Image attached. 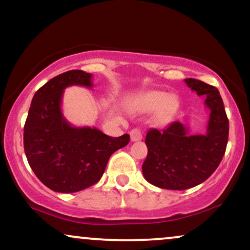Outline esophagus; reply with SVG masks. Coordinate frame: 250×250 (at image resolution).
<instances>
[{"label": "esophagus", "mask_w": 250, "mask_h": 250, "mask_svg": "<svg viewBox=\"0 0 250 250\" xmlns=\"http://www.w3.org/2000/svg\"><path fill=\"white\" fill-rule=\"evenodd\" d=\"M130 136L132 142H139V140L143 139V134L139 128H133V130L130 132Z\"/></svg>", "instance_id": "34e87169"}]
</instances>
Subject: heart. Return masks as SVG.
Wrapping results in <instances>:
<instances>
[{"mask_svg":"<svg viewBox=\"0 0 250 250\" xmlns=\"http://www.w3.org/2000/svg\"><path fill=\"white\" fill-rule=\"evenodd\" d=\"M128 107L137 113H152L157 111V122L159 124H166L177 111L178 101L175 97L164 91L151 90L131 98Z\"/></svg>","mask_w":250,"mask_h":250,"instance_id":"obj_1","label":"heart"}]
</instances>
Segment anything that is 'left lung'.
Instances as JSON below:
<instances>
[{"instance_id": "1", "label": "left lung", "mask_w": 250, "mask_h": 250, "mask_svg": "<svg viewBox=\"0 0 250 250\" xmlns=\"http://www.w3.org/2000/svg\"><path fill=\"white\" fill-rule=\"evenodd\" d=\"M185 83L198 96H205L209 119L204 134H192L180 122L147 132L143 174L159 188L184 190L204 183L218 168L228 143L229 123L219 90L194 78H186Z\"/></svg>"}]
</instances>
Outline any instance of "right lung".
I'll use <instances>...</instances> for the list:
<instances>
[{"label":"right lung","mask_w":250,"mask_h":250,"mask_svg":"<svg viewBox=\"0 0 250 250\" xmlns=\"http://www.w3.org/2000/svg\"><path fill=\"white\" fill-rule=\"evenodd\" d=\"M92 75L71 70L50 79L37 90L25 120L23 142L29 165L50 189L75 193L101 180L111 154L130 142V136L108 137L96 127H77L62 112L67 86L91 89Z\"/></svg>","instance_id":"add662e5"}]
</instances>
